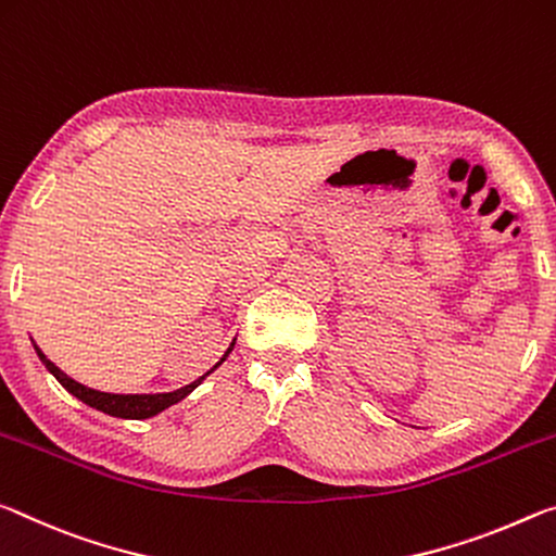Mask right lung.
Wrapping results in <instances>:
<instances>
[{"instance_id":"add662e5","label":"right lung","mask_w":556,"mask_h":556,"mask_svg":"<svg viewBox=\"0 0 556 556\" xmlns=\"http://www.w3.org/2000/svg\"><path fill=\"white\" fill-rule=\"evenodd\" d=\"M34 350H36V354H39V359L47 364V369L51 371V375L61 381V387L66 389V391H71V394L76 396V399H80V402H84V404L93 406V408H98V412H103V414L117 416V418H150L154 414L165 412L167 406L181 402V399H185L189 391H194L199 384H202V381L208 375H212V371L218 367V364H222L226 357H229V352L233 350V342H231V348L226 350L224 357L218 359L214 367L206 371V375H202L197 381H192V384L181 387L177 391H167V394H111V391L90 389L86 384H80V381L71 379L66 371H61L56 364H53L51 359H47V354H43L39 348H36V344H34Z\"/></svg>"}]
</instances>
